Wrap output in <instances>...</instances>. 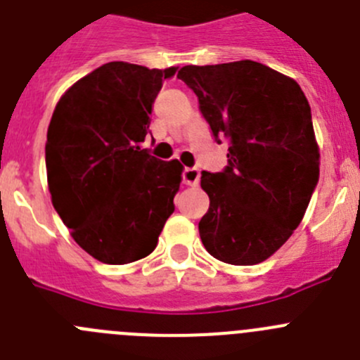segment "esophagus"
Segmentation results:
<instances>
[{
  "label": "esophagus",
  "mask_w": 360,
  "mask_h": 360,
  "mask_svg": "<svg viewBox=\"0 0 360 360\" xmlns=\"http://www.w3.org/2000/svg\"><path fill=\"white\" fill-rule=\"evenodd\" d=\"M200 176H201V173L198 167H186L182 173L184 184H186V186H193V187L198 186V182H200Z\"/></svg>",
  "instance_id": "obj_1"
}]
</instances>
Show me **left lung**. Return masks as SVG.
I'll return each instance as SVG.
<instances>
[{
  "label": "left lung",
  "mask_w": 360,
  "mask_h": 360,
  "mask_svg": "<svg viewBox=\"0 0 360 360\" xmlns=\"http://www.w3.org/2000/svg\"><path fill=\"white\" fill-rule=\"evenodd\" d=\"M178 79L196 94L215 141H229L228 166L201 171L210 198L201 242L229 265L265 262L300 224L320 176L309 102L297 81L251 60L187 65Z\"/></svg>",
  "instance_id": "8db88e82"
}]
</instances>
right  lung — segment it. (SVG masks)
Wrapping results in <instances>:
<instances>
[{
  "label": "right lung",
  "instance_id": "obj_1",
  "mask_svg": "<svg viewBox=\"0 0 360 360\" xmlns=\"http://www.w3.org/2000/svg\"><path fill=\"white\" fill-rule=\"evenodd\" d=\"M178 67L111 61L72 84L51 118L46 167L54 210L108 265L148 256L173 214L182 164L141 148L152 104Z\"/></svg>",
  "mask_w": 360,
  "mask_h": 360
}]
</instances>
